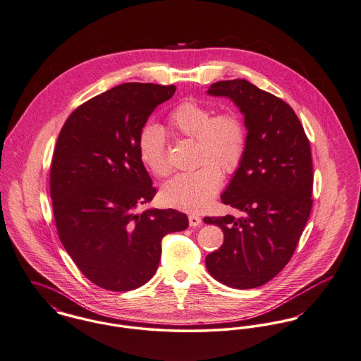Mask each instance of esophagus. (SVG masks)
<instances>
[{"instance_id":"34e87169","label":"esophagus","mask_w":361,"mask_h":361,"mask_svg":"<svg viewBox=\"0 0 361 361\" xmlns=\"http://www.w3.org/2000/svg\"><path fill=\"white\" fill-rule=\"evenodd\" d=\"M188 220H190V225H191V226H199V225L202 224L200 217H197V216H195V214H191V216L188 217Z\"/></svg>"}]
</instances>
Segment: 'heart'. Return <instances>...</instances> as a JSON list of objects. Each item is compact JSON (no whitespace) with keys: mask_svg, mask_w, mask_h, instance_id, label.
<instances>
[{"mask_svg":"<svg viewBox=\"0 0 361 361\" xmlns=\"http://www.w3.org/2000/svg\"><path fill=\"white\" fill-rule=\"evenodd\" d=\"M167 122L177 135L196 140V164L200 166L169 180L162 187L161 197L174 209L203 212L221 187V171H236L245 158V123L236 114L216 115L213 109L192 100L176 106ZM137 149L141 162L155 176L165 177L170 173L165 135L159 126L147 125L141 129Z\"/></svg>","mask_w":361,"mask_h":361,"instance_id":"1","label":"heart"}]
</instances>
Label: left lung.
<instances>
[{
  "instance_id": "obj_1",
  "label": "left lung",
  "mask_w": 361,
  "mask_h": 361,
  "mask_svg": "<svg viewBox=\"0 0 361 361\" xmlns=\"http://www.w3.org/2000/svg\"><path fill=\"white\" fill-rule=\"evenodd\" d=\"M207 94L228 97L245 116V158L222 203L243 217H206L224 232L221 247L206 257L209 274L247 290L268 283L287 265L310 214L313 169L309 140L294 110L246 80L210 85Z\"/></svg>"
}]
</instances>
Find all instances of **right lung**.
I'll use <instances>...</instances> for the list:
<instances>
[{
	"label": "right lung",
	"mask_w": 361,
	"mask_h": 361,
	"mask_svg": "<svg viewBox=\"0 0 361 361\" xmlns=\"http://www.w3.org/2000/svg\"><path fill=\"white\" fill-rule=\"evenodd\" d=\"M174 92V85H118L83 103L60 130L51 167L57 233L78 269L102 288L145 284L158 269L162 238L188 226L173 209L137 212L157 194L140 159V132Z\"/></svg>",
	"instance_id": "1"
}]
</instances>
